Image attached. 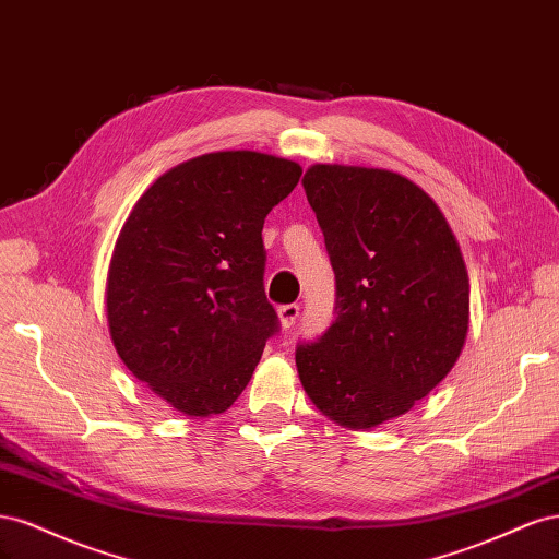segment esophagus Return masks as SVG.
<instances>
[{"label":"esophagus","instance_id":"obj_1","mask_svg":"<svg viewBox=\"0 0 559 559\" xmlns=\"http://www.w3.org/2000/svg\"><path fill=\"white\" fill-rule=\"evenodd\" d=\"M277 314H280V321L284 329H292L296 324V319L300 314V306H296V302H289V306H282L277 308Z\"/></svg>","mask_w":559,"mask_h":559}]
</instances>
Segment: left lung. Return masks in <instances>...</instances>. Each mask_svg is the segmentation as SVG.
Wrapping results in <instances>:
<instances>
[{"instance_id":"1","label":"left lung","mask_w":559,"mask_h":559,"mask_svg":"<svg viewBox=\"0 0 559 559\" xmlns=\"http://www.w3.org/2000/svg\"><path fill=\"white\" fill-rule=\"evenodd\" d=\"M335 273V321L296 347L302 389L335 425L408 413L460 359L468 273L450 224L417 183L378 167L302 177Z\"/></svg>"}]
</instances>
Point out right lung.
Returning a JSON list of instances; mask_svg holds the SVG:
<instances>
[{"instance_id":"add662e5","label":"right lung","mask_w":559,"mask_h":559,"mask_svg":"<svg viewBox=\"0 0 559 559\" xmlns=\"http://www.w3.org/2000/svg\"><path fill=\"white\" fill-rule=\"evenodd\" d=\"M300 175L259 151L198 156L151 183L118 233L105 292L111 343L170 408L226 413L280 331L261 230Z\"/></svg>"}]
</instances>
